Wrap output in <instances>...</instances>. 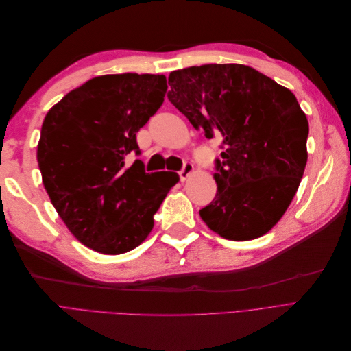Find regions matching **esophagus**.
I'll list each match as a JSON object with an SVG mask.
<instances>
[{"mask_svg":"<svg viewBox=\"0 0 351 351\" xmlns=\"http://www.w3.org/2000/svg\"><path fill=\"white\" fill-rule=\"evenodd\" d=\"M195 173V167H193V164L192 162H186L184 164V167H183V169L182 171H180L178 174H180V178H182V182H186V180L192 176Z\"/></svg>","mask_w":351,"mask_h":351,"instance_id":"1","label":"esophagus"}]
</instances>
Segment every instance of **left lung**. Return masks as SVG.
Here are the masks:
<instances>
[{
  "label": "left lung",
  "mask_w": 351,
  "mask_h": 351,
  "mask_svg": "<svg viewBox=\"0 0 351 351\" xmlns=\"http://www.w3.org/2000/svg\"><path fill=\"white\" fill-rule=\"evenodd\" d=\"M168 99L208 139L224 143L217 195L199 210L221 237L246 241L277 224L300 186L309 123L294 93L249 66L169 73Z\"/></svg>",
  "instance_id": "left-lung-1"
}]
</instances>
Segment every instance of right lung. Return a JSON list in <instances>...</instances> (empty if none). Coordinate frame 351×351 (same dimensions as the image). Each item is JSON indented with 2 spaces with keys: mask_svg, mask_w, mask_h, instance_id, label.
Returning <instances> with one entry per match:
<instances>
[{
  "mask_svg": "<svg viewBox=\"0 0 351 351\" xmlns=\"http://www.w3.org/2000/svg\"><path fill=\"white\" fill-rule=\"evenodd\" d=\"M164 74H105L57 102L42 123V183L71 234L104 254L130 252L154 228V215L178 174L145 173L136 133L164 102Z\"/></svg>",
  "mask_w": 351,
  "mask_h": 351,
  "instance_id": "1",
  "label": "right lung"
}]
</instances>
